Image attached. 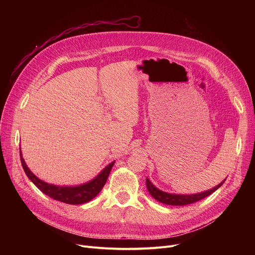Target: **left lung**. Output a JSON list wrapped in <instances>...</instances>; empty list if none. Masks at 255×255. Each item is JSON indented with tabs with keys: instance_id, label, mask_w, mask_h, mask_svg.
<instances>
[{
	"instance_id": "obj_1",
	"label": "left lung",
	"mask_w": 255,
	"mask_h": 255,
	"mask_svg": "<svg viewBox=\"0 0 255 255\" xmlns=\"http://www.w3.org/2000/svg\"><path fill=\"white\" fill-rule=\"evenodd\" d=\"M145 182H146V188H148L150 194L155 199H157L158 202H160V203L165 204V205H170V206H186V205H190V204L196 203V202H198V200L204 199L205 197L209 196L213 192H215L219 188V187L224 183V181H223L218 186H216L215 188H213V189L208 190V191L203 192V193L189 194V195H179V194L166 193V192H163L161 190L157 189L156 187L150 182V180L148 178H146Z\"/></svg>"
}]
</instances>
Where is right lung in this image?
<instances>
[{"instance_id": "right-lung-1", "label": "right lung", "mask_w": 255, "mask_h": 255, "mask_svg": "<svg viewBox=\"0 0 255 255\" xmlns=\"http://www.w3.org/2000/svg\"><path fill=\"white\" fill-rule=\"evenodd\" d=\"M20 155V161L22 168L25 172V175L28 178L35 184V186L39 190H41L44 194L48 195L49 197L57 199L59 202L69 204V205H82L85 203L90 202L91 199L95 197L103 188V186L106 183L107 178L110 176V172L115 164V161L112 162L110 165H107L101 172L98 177H96L91 182L76 186V187H61V186H55L51 184H47L41 180H39L34 173L26 166L24 160Z\"/></svg>"}]
</instances>
